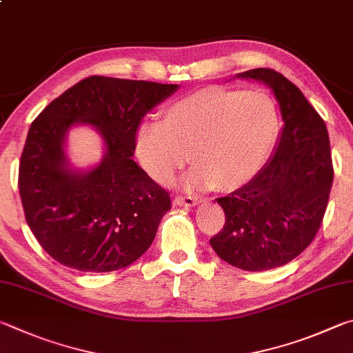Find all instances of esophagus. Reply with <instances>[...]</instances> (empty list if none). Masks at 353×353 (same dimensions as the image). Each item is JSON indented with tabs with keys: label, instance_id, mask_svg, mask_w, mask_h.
Here are the masks:
<instances>
[{
	"label": "esophagus",
	"instance_id": "1",
	"mask_svg": "<svg viewBox=\"0 0 353 353\" xmlns=\"http://www.w3.org/2000/svg\"><path fill=\"white\" fill-rule=\"evenodd\" d=\"M201 200L196 199V196H175V200H173V203H175L176 206H186V208H194L199 205Z\"/></svg>",
	"mask_w": 353,
	"mask_h": 353
}]
</instances>
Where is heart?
<instances>
[{"instance_id": "obj_1", "label": "heart", "mask_w": 353, "mask_h": 353, "mask_svg": "<svg viewBox=\"0 0 353 353\" xmlns=\"http://www.w3.org/2000/svg\"><path fill=\"white\" fill-rule=\"evenodd\" d=\"M276 133L277 111L267 94L209 86L170 103L163 125L141 123L134 147L161 184H172L190 158L196 164L184 181L188 189L236 190L262 169Z\"/></svg>"}]
</instances>
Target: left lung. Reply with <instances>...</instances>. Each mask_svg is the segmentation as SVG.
I'll return each instance as SVG.
<instances>
[{
  "instance_id": "left-lung-1",
  "label": "left lung",
  "mask_w": 353,
  "mask_h": 353,
  "mask_svg": "<svg viewBox=\"0 0 353 353\" xmlns=\"http://www.w3.org/2000/svg\"><path fill=\"white\" fill-rule=\"evenodd\" d=\"M234 79L267 85L279 103V139L257 175L223 199L226 223L209 243L232 267L273 270L304 251L323 221L333 181L327 127L294 83L257 68Z\"/></svg>"
}]
</instances>
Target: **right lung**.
I'll return each mask as SVG.
<instances>
[{"label": "right lung", "mask_w": 353, "mask_h": 353, "mask_svg": "<svg viewBox=\"0 0 353 353\" xmlns=\"http://www.w3.org/2000/svg\"><path fill=\"white\" fill-rule=\"evenodd\" d=\"M180 85L92 76L71 86L30 123L18 188L30 231L59 263L108 273L144 254L170 211V196L133 159L144 116ZM86 125L104 144L94 166L65 154L67 132Z\"/></svg>", "instance_id": "right-lung-1"}]
</instances>
